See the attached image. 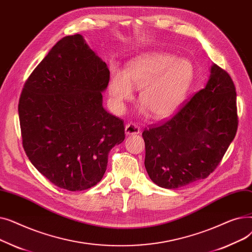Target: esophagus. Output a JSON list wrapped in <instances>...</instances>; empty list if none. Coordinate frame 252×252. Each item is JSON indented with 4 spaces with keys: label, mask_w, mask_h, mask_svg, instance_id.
<instances>
[{
    "label": "esophagus",
    "mask_w": 252,
    "mask_h": 252,
    "mask_svg": "<svg viewBox=\"0 0 252 252\" xmlns=\"http://www.w3.org/2000/svg\"><path fill=\"white\" fill-rule=\"evenodd\" d=\"M140 131H141V128L137 124L131 123V124H127L126 126V134L128 136L129 135H138V134H140Z\"/></svg>",
    "instance_id": "obj_1"
}]
</instances>
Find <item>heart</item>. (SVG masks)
Listing matches in <instances>:
<instances>
[{
	"mask_svg": "<svg viewBox=\"0 0 252 252\" xmlns=\"http://www.w3.org/2000/svg\"><path fill=\"white\" fill-rule=\"evenodd\" d=\"M193 66L186 59L161 53H152L130 61L125 72L111 70L108 90L112 104L124 112L126 102L140 90L139 100L155 119L174 114L180 107L192 81Z\"/></svg>",
	"mask_w": 252,
	"mask_h": 252,
	"instance_id": "obj_1",
	"label": "heart"
}]
</instances>
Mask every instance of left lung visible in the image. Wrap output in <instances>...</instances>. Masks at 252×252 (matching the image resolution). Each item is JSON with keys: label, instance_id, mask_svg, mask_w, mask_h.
<instances>
[{"label": "left lung", "instance_id": "1", "mask_svg": "<svg viewBox=\"0 0 252 252\" xmlns=\"http://www.w3.org/2000/svg\"><path fill=\"white\" fill-rule=\"evenodd\" d=\"M206 87L167 121L143 131L145 167L159 187L178 189L217 168L238 128L236 89L230 74L211 66Z\"/></svg>", "mask_w": 252, "mask_h": 252}]
</instances>
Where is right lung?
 Instances as JSON below:
<instances>
[{
  "label": "right lung",
  "mask_w": 252,
  "mask_h": 252,
  "mask_svg": "<svg viewBox=\"0 0 252 252\" xmlns=\"http://www.w3.org/2000/svg\"><path fill=\"white\" fill-rule=\"evenodd\" d=\"M108 83L107 65L81 34L62 37L24 83L18 103L22 146L59 188L95 186L109 151L125 140L124 121L102 106Z\"/></svg>",
  "instance_id": "1"
}]
</instances>
